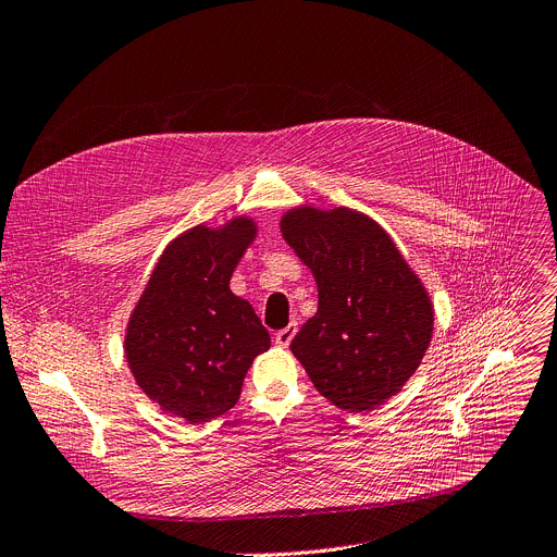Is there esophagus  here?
<instances>
[{"label":"esophagus","mask_w":557,"mask_h":557,"mask_svg":"<svg viewBox=\"0 0 557 557\" xmlns=\"http://www.w3.org/2000/svg\"><path fill=\"white\" fill-rule=\"evenodd\" d=\"M295 333H297V324H288L286 329H280L273 337H275V344L277 346H288L290 344V339L295 337Z\"/></svg>","instance_id":"34e87169"}]
</instances>
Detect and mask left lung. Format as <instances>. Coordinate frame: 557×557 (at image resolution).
I'll return each instance as SVG.
<instances>
[{
  "mask_svg": "<svg viewBox=\"0 0 557 557\" xmlns=\"http://www.w3.org/2000/svg\"><path fill=\"white\" fill-rule=\"evenodd\" d=\"M282 235L318 282V313L290 348L315 388L335 407L371 411L420 367L431 342V299L367 215L301 207Z\"/></svg>",
  "mask_w": 557,
  "mask_h": 557,
  "instance_id": "left-lung-1",
  "label": "left lung"
}]
</instances>
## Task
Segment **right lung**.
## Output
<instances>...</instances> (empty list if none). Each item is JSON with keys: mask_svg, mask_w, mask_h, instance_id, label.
I'll use <instances>...</instances> for the list:
<instances>
[{"mask_svg": "<svg viewBox=\"0 0 557 557\" xmlns=\"http://www.w3.org/2000/svg\"><path fill=\"white\" fill-rule=\"evenodd\" d=\"M252 237L256 224L244 218L177 237L128 322L124 348L137 384L188 422L233 409L248 367L271 346L256 311L228 288Z\"/></svg>", "mask_w": 557, "mask_h": 557, "instance_id": "add662e5", "label": "right lung"}]
</instances>
